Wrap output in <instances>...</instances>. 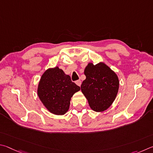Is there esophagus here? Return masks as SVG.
<instances>
[{
  "instance_id": "obj_1",
  "label": "esophagus",
  "mask_w": 153,
  "mask_h": 153,
  "mask_svg": "<svg viewBox=\"0 0 153 153\" xmlns=\"http://www.w3.org/2000/svg\"><path fill=\"white\" fill-rule=\"evenodd\" d=\"M75 82H76V84L78 85V86H79V87L81 85V81H80V80H78V81H76Z\"/></svg>"
}]
</instances>
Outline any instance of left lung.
Returning <instances> with one entry per match:
<instances>
[{
	"mask_svg": "<svg viewBox=\"0 0 153 153\" xmlns=\"http://www.w3.org/2000/svg\"><path fill=\"white\" fill-rule=\"evenodd\" d=\"M86 79L81 86L90 108L103 111L114 102L119 89V80L115 72L103 62L89 63L84 71Z\"/></svg>",
	"mask_w": 153,
	"mask_h": 153,
	"instance_id": "1",
	"label": "left lung"
}]
</instances>
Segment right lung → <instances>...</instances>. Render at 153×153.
I'll list each match as a JSON object with an SVG mask.
<instances>
[{
  "mask_svg": "<svg viewBox=\"0 0 153 153\" xmlns=\"http://www.w3.org/2000/svg\"><path fill=\"white\" fill-rule=\"evenodd\" d=\"M81 89L58 67L49 68L42 76L37 95L49 111L56 115H63L68 110L71 99Z\"/></svg>",
  "mask_w": 153,
  "mask_h": 153,
  "instance_id": "obj_1",
  "label": "right lung"
}]
</instances>
